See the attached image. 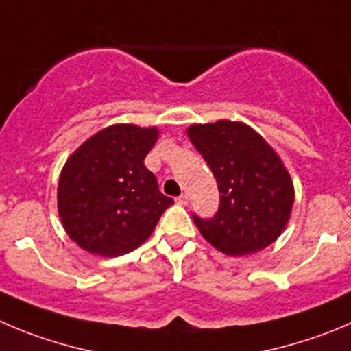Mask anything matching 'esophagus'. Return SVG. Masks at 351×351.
Segmentation results:
<instances>
[{"mask_svg": "<svg viewBox=\"0 0 351 351\" xmlns=\"http://www.w3.org/2000/svg\"><path fill=\"white\" fill-rule=\"evenodd\" d=\"M176 202H178L180 206H186L189 204V194H182L180 197H176Z\"/></svg>", "mask_w": 351, "mask_h": 351, "instance_id": "1", "label": "esophagus"}]
</instances>
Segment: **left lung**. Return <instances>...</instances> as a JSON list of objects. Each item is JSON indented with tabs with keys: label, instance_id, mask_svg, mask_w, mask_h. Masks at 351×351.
Returning a JSON list of instances; mask_svg holds the SVG:
<instances>
[{
	"label": "left lung",
	"instance_id": "obj_1",
	"mask_svg": "<svg viewBox=\"0 0 351 351\" xmlns=\"http://www.w3.org/2000/svg\"><path fill=\"white\" fill-rule=\"evenodd\" d=\"M186 135L220 189V208L211 220L194 215L202 237L228 256L256 253L277 241L294 202L293 180L277 152L237 121L192 124Z\"/></svg>",
	"mask_w": 351,
	"mask_h": 351
}]
</instances>
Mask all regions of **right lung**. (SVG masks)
I'll use <instances>...</instances> for the list:
<instances>
[{"label": "right lung", "instance_id": "right-lung-1", "mask_svg": "<svg viewBox=\"0 0 351 351\" xmlns=\"http://www.w3.org/2000/svg\"><path fill=\"white\" fill-rule=\"evenodd\" d=\"M157 128L112 124L67 159L58 180V215L80 247L114 258L142 245L173 204L143 165Z\"/></svg>", "mask_w": 351, "mask_h": 351}]
</instances>
